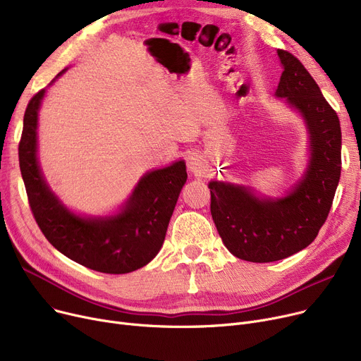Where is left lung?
Wrapping results in <instances>:
<instances>
[{
  "label": "left lung",
  "mask_w": 361,
  "mask_h": 361,
  "mask_svg": "<svg viewBox=\"0 0 361 361\" xmlns=\"http://www.w3.org/2000/svg\"><path fill=\"white\" fill-rule=\"evenodd\" d=\"M282 74L276 98L300 114L309 133V164L283 197H260L252 187L211 181V214L225 247L235 257L268 263L286 259L316 238L331 211L341 177V126L336 112L298 59L278 49Z\"/></svg>",
  "instance_id": "8db88e82"
}]
</instances>
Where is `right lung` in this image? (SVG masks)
Returning <instances> with one entry per match:
<instances>
[{
    "label": "right lung",
    "instance_id": "right-lung-1",
    "mask_svg": "<svg viewBox=\"0 0 361 361\" xmlns=\"http://www.w3.org/2000/svg\"><path fill=\"white\" fill-rule=\"evenodd\" d=\"M44 97L45 89L30 99L18 145V162L36 224L56 250L89 269L128 274L143 268L162 247L187 180L185 162L146 173L117 214L75 215L51 190L37 162V112Z\"/></svg>",
    "mask_w": 361,
    "mask_h": 361
}]
</instances>
